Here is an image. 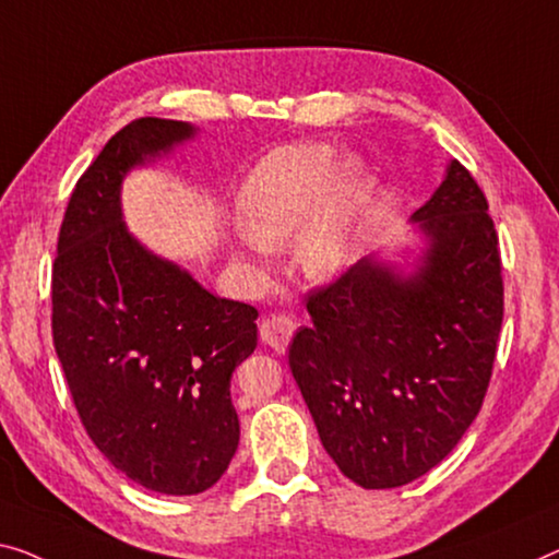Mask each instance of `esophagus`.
Segmentation results:
<instances>
[{
	"instance_id": "esophagus-1",
	"label": "esophagus",
	"mask_w": 559,
	"mask_h": 559,
	"mask_svg": "<svg viewBox=\"0 0 559 559\" xmlns=\"http://www.w3.org/2000/svg\"><path fill=\"white\" fill-rule=\"evenodd\" d=\"M261 341L265 346H271L273 352H286L290 336H294L296 323L286 313H271L261 321Z\"/></svg>"
}]
</instances>
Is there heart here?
Listing matches in <instances>:
<instances>
[{
	"label": "heart",
	"instance_id": "b5f03b06",
	"mask_svg": "<svg viewBox=\"0 0 559 559\" xmlns=\"http://www.w3.org/2000/svg\"><path fill=\"white\" fill-rule=\"evenodd\" d=\"M359 163L336 168V150L294 143L273 150L255 165L238 193L248 251L263 253L298 233L296 258L308 273H331L352 251V213L364 190Z\"/></svg>",
	"mask_w": 559,
	"mask_h": 559
}]
</instances>
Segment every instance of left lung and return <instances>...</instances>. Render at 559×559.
Wrapping results in <instances>:
<instances>
[{
    "mask_svg": "<svg viewBox=\"0 0 559 559\" xmlns=\"http://www.w3.org/2000/svg\"><path fill=\"white\" fill-rule=\"evenodd\" d=\"M429 238L421 269L371 258L308 294L288 366L321 444L364 489L409 485L460 444L485 402L504 316L489 203L452 160L414 213Z\"/></svg>",
    "mask_w": 559,
    "mask_h": 559,
    "instance_id": "left-lung-1",
    "label": "left lung"
}]
</instances>
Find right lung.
<instances>
[{
  "label": "right lung",
  "instance_id": "obj_1",
  "mask_svg": "<svg viewBox=\"0 0 559 559\" xmlns=\"http://www.w3.org/2000/svg\"><path fill=\"white\" fill-rule=\"evenodd\" d=\"M193 124L140 118L107 140L67 203L52 269V338L74 409L115 469L160 495L213 487L238 449L230 377L258 311L213 296L122 223L120 182Z\"/></svg>",
  "mask_w": 559,
  "mask_h": 559
}]
</instances>
